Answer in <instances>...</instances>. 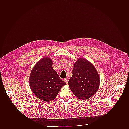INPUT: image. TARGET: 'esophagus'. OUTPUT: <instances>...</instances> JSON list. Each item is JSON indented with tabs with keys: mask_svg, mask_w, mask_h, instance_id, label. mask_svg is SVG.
Listing matches in <instances>:
<instances>
[{
	"mask_svg": "<svg viewBox=\"0 0 129 129\" xmlns=\"http://www.w3.org/2000/svg\"><path fill=\"white\" fill-rule=\"evenodd\" d=\"M64 81L65 82V83H66L68 84V79H64Z\"/></svg>",
	"mask_w": 129,
	"mask_h": 129,
	"instance_id": "1",
	"label": "esophagus"
}]
</instances>
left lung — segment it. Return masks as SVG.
<instances>
[{
  "label": "left lung",
  "instance_id": "left-lung-1",
  "mask_svg": "<svg viewBox=\"0 0 129 129\" xmlns=\"http://www.w3.org/2000/svg\"><path fill=\"white\" fill-rule=\"evenodd\" d=\"M68 85L76 98L87 99L98 90L99 75L92 63L83 57H79L74 63L73 75L69 79Z\"/></svg>",
  "mask_w": 129,
  "mask_h": 129
}]
</instances>
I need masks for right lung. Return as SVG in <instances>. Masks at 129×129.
Masks as SVG:
<instances>
[{
    "instance_id": "add662e5",
    "label": "right lung",
    "mask_w": 129,
    "mask_h": 129,
    "mask_svg": "<svg viewBox=\"0 0 129 129\" xmlns=\"http://www.w3.org/2000/svg\"><path fill=\"white\" fill-rule=\"evenodd\" d=\"M53 63L50 57H43L35 64L29 77L33 93L39 99L47 102L53 100L66 85L54 70Z\"/></svg>"
}]
</instances>
